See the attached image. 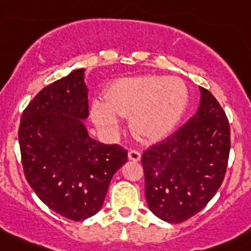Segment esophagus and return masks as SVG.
I'll list each match as a JSON object with an SVG mask.
<instances>
[{"mask_svg": "<svg viewBox=\"0 0 251 251\" xmlns=\"http://www.w3.org/2000/svg\"><path fill=\"white\" fill-rule=\"evenodd\" d=\"M128 158L133 162H139L141 158L140 152L136 151V150H130V151L128 152Z\"/></svg>", "mask_w": 251, "mask_h": 251, "instance_id": "1", "label": "esophagus"}]
</instances>
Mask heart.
I'll return each mask as SVG.
<instances>
[{
	"label": "heart",
	"mask_w": 251,
	"mask_h": 251,
	"mask_svg": "<svg viewBox=\"0 0 251 251\" xmlns=\"http://www.w3.org/2000/svg\"><path fill=\"white\" fill-rule=\"evenodd\" d=\"M188 99L187 86L179 77H126L111 84L105 102L94 100L90 113L98 128L108 133L117 130L120 116H131V128L139 136L157 140L180 122Z\"/></svg>",
	"instance_id": "b5f03b06"
}]
</instances>
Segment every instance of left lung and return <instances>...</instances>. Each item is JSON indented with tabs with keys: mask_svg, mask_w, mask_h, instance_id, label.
<instances>
[{
	"mask_svg": "<svg viewBox=\"0 0 251 251\" xmlns=\"http://www.w3.org/2000/svg\"><path fill=\"white\" fill-rule=\"evenodd\" d=\"M197 112L143 154L145 197L161 220L183 222L215 196L228 161L229 125L218 100L200 87Z\"/></svg>",
	"mask_w": 251,
	"mask_h": 251,
	"instance_id": "1",
	"label": "left lung"
}]
</instances>
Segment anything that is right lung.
Instances as JSON below:
<instances>
[{
    "mask_svg": "<svg viewBox=\"0 0 251 251\" xmlns=\"http://www.w3.org/2000/svg\"><path fill=\"white\" fill-rule=\"evenodd\" d=\"M86 69L43 88L22 115L19 145L25 177L41 201L74 221L101 209L113 174L128 158L120 145L88 135Z\"/></svg>",
    "mask_w": 251,
    "mask_h": 251,
    "instance_id": "add662e5",
    "label": "right lung"
}]
</instances>
